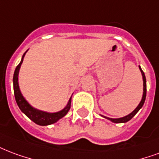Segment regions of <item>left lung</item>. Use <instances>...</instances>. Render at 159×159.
<instances>
[{
    "instance_id": "left-lung-1",
    "label": "left lung",
    "mask_w": 159,
    "mask_h": 159,
    "mask_svg": "<svg viewBox=\"0 0 159 159\" xmlns=\"http://www.w3.org/2000/svg\"><path fill=\"white\" fill-rule=\"evenodd\" d=\"M139 69L141 70V73H142V80H143V94H142V100L141 102L139 103V104L137 105L136 109H134L132 112L127 115V116H124V117H121V118H117V119H113V118H109V117H106V116H101L102 117L105 119H108L110 121L114 122V123H125V122H127L130 120V119H132L134 116H136V114L138 111H139L140 109H142V107L143 106V104H144V102H145V99H146V94H147V82H146V76H145V74L143 72V70H142V68L141 66H139Z\"/></svg>"
}]
</instances>
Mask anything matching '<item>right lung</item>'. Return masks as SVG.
I'll return each instance as SVG.
<instances>
[{"label":"right lung","instance_id":"add662e5","mask_svg":"<svg viewBox=\"0 0 159 159\" xmlns=\"http://www.w3.org/2000/svg\"><path fill=\"white\" fill-rule=\"evenodd\" d=\"M27 51L23 54L21 61H20L18 66L15 69V71H14L13 89L15 99H16V102H17L19 109H21V111L25 116H28L32 121L34 122L35 124L39 125H52L58 121L59 120L63 118L67 114L68 111L70 110L71 97L70 98V99L68 101L66 106L65 107L64 109L60 110L58 112L55 113L46 112V111H42V110H39V109H35V108L32 106L28 101L26 100L25 98L23 97L22 93L20 91L19 84H18V74H19V70L20 67H21V65L23 63V58H24Z\"/></svg>","mask_w":159,"mask_h":159}]
</instances>
